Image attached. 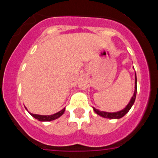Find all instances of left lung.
<instances>
[{
  "label": "left lung",
  "instance_id": "left-lung-1",
  "mask_svg": "<svg viewBox=\"0 0 158 158\" xmlns=\"http://www.w3.org/2000/svg\"><path fill=\"white\" fill-rule=\"evenodd\" d=\"M136 93H137V77H136V73H135V93H134L133 96L131 97V100H130L129 102V104L126 106V107H124L123 110L116 111V112H107V111H101L98 109H96L95 107H93V110H94V111L97 114V115H100V116L102 117H104V118H111V119H113V118H120L126 115L127 113L130 111L131 107L133 106L134 103H135V98H136Z\"/></svg>",
  "mask_w": 158,
  "mask_h": 158
}]
</instances>
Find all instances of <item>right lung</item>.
Listing matches in <instances>:
<instances>
[{"label": "right lung", "mask_w": 158, "mask_h": 158, "mask_svg": "<svg viewBox=\"0 0 158 158\" xmlns=\"http://www.w3.org/2000/svg\"><path fill=\"white\" fill-rule=\"evenodd\" d=\"M26 108V107H25ZM27 109V108H26ZM65 112V108H63L62 110H61L58 112L55 113V114H53V115H36V114H32V113H30L31 116L34 117L35 118L38 119L39 121H41V122H49V121H52L56 119V118H59L61 115H63V113Z\"/></svg>", "instance_id": "add662e5"}]
</instances>
